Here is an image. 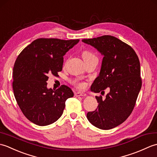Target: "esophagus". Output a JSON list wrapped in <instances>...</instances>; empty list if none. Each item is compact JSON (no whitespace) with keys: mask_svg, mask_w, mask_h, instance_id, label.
<instances>
[{"mask_svg":"<svg viewBox=\"0 0 157 157\" xmlns=\"http://www.w3.org/2000/svg\"><path fill=\"white\" fill-rule=\"evenodd\" d=\"M75 96H86V94L84 92H78L75 93Z\"/></svg>","mask_w":157,"mask_h":157,"instance_id":"1","label":"esophagus"}]
</instances>
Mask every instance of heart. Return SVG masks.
<instances>
[{"mask_svg": "<svg viewBox=\"0 0 157 157\" xmlns=\"http://www.w3.org/2000/svg\"><path fill=\"white\" fill-rule=\"evenodd\" d=\"M82 56H83V59H84V61H89V60H91L93 59H97L94 53L90 52V51H85L83 52ZM72 82L73 84L76 86H78V87L79 88H83L86 86V84L84 82H80L79 80H78V79H73Z\"/></svg>", "mask_w": 157, "mask_h": 157, "instance_id": "obj_1", "label": "heart"}]
</instances>
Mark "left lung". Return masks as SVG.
I'll list each match as a JSON object with an SVG mask.
<instances>
[{
  "instance_id": "left-lung-1",
  "label": "left lung",
  "mask_w": 157,
  "mask_h": 157,
  "mask_svg": "<svg viewBox=\"0 0 157 157\" xmlns=\"http://www.w3.org/2000/svg\"><path fill=\"white\" fill-rule=\"evenodd\" d=\"M82 42L94 47L103 55L99 75L91 91L101 94L110 90L105 100L96 96L98 103L87 118L101 129H111L121 124L131 114L142 87L140 64L138 55L129 45L114 36L105 35Z\"/></svg>"
}]
</instances>
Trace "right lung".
<instances>
[{"label":"right lung","mask_w":157,"mask_h":157,"mask_svg":"<svg viewBox=\"0 0 157 157\" xmlns=\"http://www.w3.org/2000/svg\"><path fill=\"white\" fill-rule=\"evenodd\" d=\"M79 40L38 38L23 50L13 70V90L23 115L40 126L52 124L61 117L66 100L73 97L71 89L62 85L47 88L48 75L58 76L63 56Z\"/></svg>","instance_id":"1"}]
</instances>
